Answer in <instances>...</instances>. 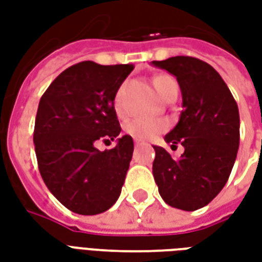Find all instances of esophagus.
I'll return each instance as SVG.
<instances>
[{
  "mask_svg": "<svg viewBox=\"0 0 262 262\" xmlns=\"http://www.w3.org/2000/svg\"><path fill=\"white\" fill-rule=\"evenodd\" d=\"M135 144H136V146H140V144H142V142H140V140H136V142H135Z\"/></svg>",
  "mask_w": 262,
  "mask_h": 262,
  "instance_id": "1",
  "label": "esophagus"
}]
</instances>
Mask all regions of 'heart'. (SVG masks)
<instances>
[{"mask_svg": "<svg viewBox=\"0 0 262 262\" xmlns=\"http://www.w3.org/2000/svg\"><path fill=\"white\" fill-rule=\"evenodd\" d=\"M153 84L156 86V90L160 94V97L165 99L167 95L170 94L172 88H176L177 81L168 74H159L154 77ZM115 111L119 116H123L125 114V109L123 105L120 102L119 94L116 95L114 102ZM168 127V123L163 119H132L127 123H125L123 129L127 135H130L135 139L139 140H150L157 135H160L161 132H164Z\"/></svg>", "mask_w": 262, "mask_h": 262, "instance_id": "1", "label": "heart"}]
</instances>
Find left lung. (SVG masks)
Wrapping results in <instances>:
<instances>
[{"instance_id":"1","label":"left lung","mask_w":262,"mask_h":262,"mask_svg":"<svg viewBox=\"0 0 262 262\" xmlns=\"http://www.w3.org/2000/svg\"><path fill=\"white\" fill-rule=\"evenodd\" d=\"M154 66L176 75L182 92V112L165 136L171 148L184 146L174 160L154 146V181L165 203L182 210L206 206L223 189L234 165L240 143L236 99L216 70L202 60L176 56Z\"/></svg>"}]
</instances>
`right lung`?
<instances>
[{"label":"right lung","mask_w":262,"mask_h":262,"mask_svg":"<svg viewBox=\"0 0 262 262\" xmlns=\"http://www.w3.org/2000/svg\"><path fill=\"white\" fill-rule=\"evenodd\" d=\"M132 70L81 61L57 75L40 98L33 130L37 167L49 191L74 213H102L120 195L133 139L125 135L105 151L95 143L119 136L115 95Z\"/></svg>","instance_id":"right-lung-1"}]
</instances>
